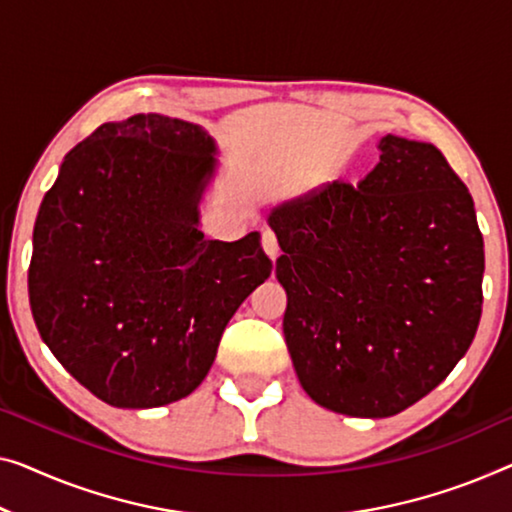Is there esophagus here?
<instances>
[{
	"instance_id": "1",
	"label": "esophagus",
	"mask_w": 512,
	"mask_h": 512,
	"mask_svg": "<svg viewBox=\"0 0 512 512\" xmlns=\"http://www.w3.org/2000/svg\"><path fill=\"white\" fill-rule=\"evenodd\" d=\"M262 248H264V253L269 255L271 259H276L278 253H280L276 232H273L271 227H264V230H262Z\"/></svg>"
}]
</instances>
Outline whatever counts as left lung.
I'll list each match as a JSON object with an SVG mask.
<instances>
[{
    "label": "left lung",
    "mask_w": 512,
    "mask_h": 512,
    "mask_svg": "<svg viewBox=\"0 0 512 512\" xmlns=\"http://www.w3.org/2000/svg\"><path fill=\"white\" fill-rule=\"evenodd\" d=\"M361 183L335 179L269 216L301 386L338 414L386 418L467 354L483 310L474 200L444 154L386 135Z\"/></svg>",
    "instance_id": "left-lung-1"
}]
</instances>
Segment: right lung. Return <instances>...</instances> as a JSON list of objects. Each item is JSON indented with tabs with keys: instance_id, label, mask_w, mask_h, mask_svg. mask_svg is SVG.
<instances>
[{
	"instance_id": "1",
	"label": "right lung",
	"mask_w": 512,
	"mask_h": 512,
	"mask_svg": "<svg viewBox=\"0 0 512 512\" xmlns=\"http://www.w3.org/2000/svg\"><path fill=\"white\" fill-rule=\"evenodd\" d=\"M200 126L108 121L68 151L34 225L29 303L57 361L96 398L149 409L207 377L236 308L271 276L259 234L207 241Z\"/></svg>"
}]
</instances>
